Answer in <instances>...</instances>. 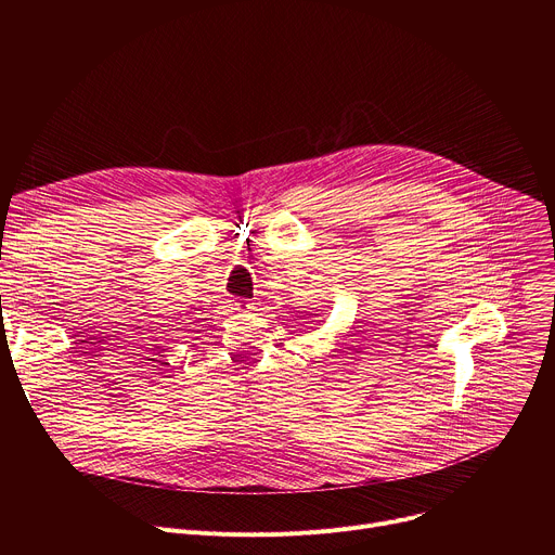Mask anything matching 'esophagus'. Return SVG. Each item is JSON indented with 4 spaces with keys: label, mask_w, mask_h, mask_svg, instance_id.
Returning <instances> with one entry per match:
<instances>
[{
    "label": "esophagus",
    "mask_w": 555,
    "mask_h": 555,
    "mask_svg": "<svg viewBox=\"0 0 555 555\" xmlns=\"http://www.w3.org/2000/svg\"><path fill=\"white\" fill-rule=\"evenodd\" d=\"M234 309H236V311L253 313V311H257V305H255V302H248V300H236V302H234Z\"/></svg>",
    "instance_id": "34e87169"
}]
</instances>
